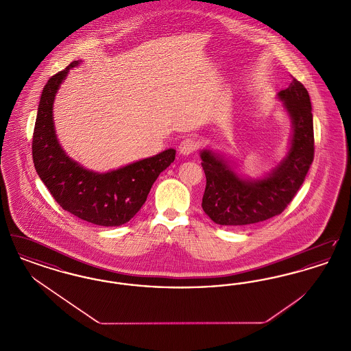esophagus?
Wrapping results in <instances>:
<instances>
[{
    "mask_svg": "<svg viewBox=\"0 0 351 351\" xmlns=\"http://www.w3.org/2000/svg\"><path fill=\"white\" fill-rule=\"evenodd\" d=\"M197 147H199V143H197V141L195 139V138H185L183 139L182 142H180V145H179V151H180V154H183V155H189V154H193L195 151L197 150Z\"/></svg>",
    "mask_w": 351,
    "mask_h": 351,
    "instance_id": "1",
    "label": "esophagus"
}]
</instances>
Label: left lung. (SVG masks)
Here are the masks:
<instances>
[{"mask_svg":"<svg viewBox=\"0 0 351 351\" xmlns=\"http://www.w3.org/2000/svg\"><path fill=\"white\" fill-rule=\"evenodd\" d=\"M279 97L292 117L293 136L287 158L268 178L252 183L245 182L210 151L201 152V166L206 178L201 205L218 225L242 226L280 215L305 180L315 158L309 93L292 77V83L279 92Z\"/></svg>","mask_w":351,"mask_h":351,"instance_id":"left-lung-1","label":"left lung"}]
</instances>
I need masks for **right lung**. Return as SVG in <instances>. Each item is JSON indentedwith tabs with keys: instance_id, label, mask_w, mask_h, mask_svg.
I'll use <instances>...</instances> for the list:
<instances>
[{
	"instance_id": "add662e5",
	"label": "right lung",
	"mask_w": 351,
	"mask_h": 351,
	"mask_svg": "<svg viewBox=\"0 0 351 351\" xmlns=\"http://www.w3.org/2000/svg\"><path fill=\"white\" fill-rule=\"evenodd\" d=\"M51 76L45 85L34 128L33 160L40 180L55 201L71 215L100 226H119L142 208L154 182L175 160L176 151H163L126 167L96 173L71 160L58 143L52 104L69 68Z\"/></svg>"
}]
</instances>
